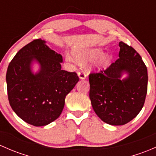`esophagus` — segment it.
Here are the masks:
<instances>
[{
	"label": "esophagus",
	"instance_id": "obj_1",
	"mask_svg": "<svg viewBox=\"0 0 156 156\" xmlns=\"http://www.w3.org/2000/svg\"><path fill=\"white\" fill-rule=\"evenodd\" d=\"M78 75L80 79H85L87 78V74L84 71H80L78 72Z\"/></svg>",
	"mask_w": 156,
	"mask_h": 156
}]
</instances>
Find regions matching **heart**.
I'll return each mask as SVG.
<instances>
[{"label": "heart", "instance_id": "1", "mask_svg": "<svg viewBox=\"0 0 156 156\" xmlns=\"http://www.w3.org/2000/svg\"><path fill=\"white\" fill-rule=\"evenodd\" d=\"M75 56L76 59L79 62H83L87 60H92V59L97 58V61L95 62V66L97 68H103L106 67L109 64L111 57L108 54H103V50L100 48H94L87 51H80V50H75ZM66 59L69 62H75V59L72 55L69 53H66Z\"/></svg>", "mask_w": 156, "mask_h": 156}]
</instances>
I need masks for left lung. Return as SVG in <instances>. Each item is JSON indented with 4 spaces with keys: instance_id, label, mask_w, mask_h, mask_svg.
Wrapping results in <instances>:
<instances>
[{
    "instance_id": "8db88e82",
    "label": "left lung",
    "mask_w": 156,
    "mask_h": 156,
    "mask_svg": "<svg viewBox=\"0 0 156 156\" xmlns=\"http://www.w3.org/2000/svg\"><path fill=\"white\" fill-rule=\"evenodd\" d=\"M119 58L106 70L89 75L90 99L103 122L123 125L134 119L145 103L147 68L132 47L119 42ZM126 72L129 76L121 80Z\"/></svg>"
}]
</instances>
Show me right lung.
<instances>
[{"label": "right lung", "instance_id": "right-lung-1", "mask_svg": "<svg viewBox=\"0 0 156 156\" xmlns=\"http://www.w3.org/2000/svg\"><path fill=\"white\" fill-rule=\"evenodd\" d=\"M41 39H36L19 50L7 68V94L11 108L29 125L44 126L59 117L67 94L79 78L75 72L61 69L62 57ZM37 61L40 70H30Z\"/></svg>", "mask_w": 156, "mask_h": 156}]
</instances>
